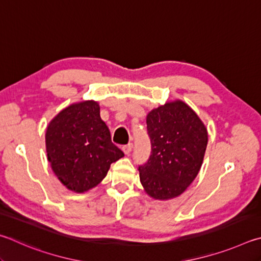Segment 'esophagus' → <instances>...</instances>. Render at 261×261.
Listing matches in <instances>:
<instances>
[{"label": "esophagus", "mask_w": 261, "mask_h": 261, "mask_svg": "<svg viewBox=\"0 0 261 261\" xmlns=\"http://www.w3.org/2000/svg\"><path fill=\"white\" fill-rule=\"evenodd\" d=\"M132 149H133V143H128L122 147V151L126 154H129L132 152Z\"/></svg>", "instance_id": "34e87169"}]
</instances>
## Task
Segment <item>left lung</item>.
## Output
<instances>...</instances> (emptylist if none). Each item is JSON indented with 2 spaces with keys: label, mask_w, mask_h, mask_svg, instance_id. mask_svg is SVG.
Listing matches in <instances>:
<instances>
[{
  "label": "left lung",
  "mask_w": 261,
  "mask_h": 261,
  "mask_svg": "<svg viewBox=\"0 0 261 261\" xmlns=\"http://www.w3.org/2000/svg\"><path fill=\"white\" fill-rule=\"evenodd\" d=\"M151 152L139 166L140 181L149 196L170 199L181 195L197 176L207 145V130L197 114L176 100L147 117Z\"/></svg>",
  "instance_id": "left-lung-1"
}]
</instances>
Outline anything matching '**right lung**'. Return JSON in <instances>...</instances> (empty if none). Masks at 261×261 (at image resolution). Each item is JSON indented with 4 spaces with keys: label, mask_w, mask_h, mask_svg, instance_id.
Here are the masks:
<instances>
[{
    "label": "right lung",
    "mask_w": 261,
    "mask_h": 261,
    "mask_svg": "<svg viewBox=\"0 0 261 261\" xmlns=\"http://www.w3.org/2000/svg\"><path fill=\"white\" fill-rule=\"evenodd\" d=\"M48 161L68 189L84 193L102 181L123 152L111 141L94 100L73 104L49 123L45 133Z\"/></svg>",
    "instance_id": "right-lung-1"
}]
</instances>
